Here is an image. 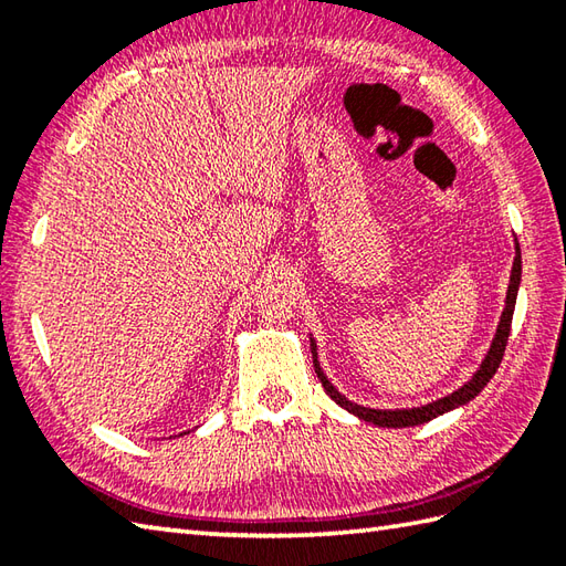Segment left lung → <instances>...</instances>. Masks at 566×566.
Masks as SVG:
<instances>
[{
  "mask_svg": "<svg viewBox=\"0 0 566 566\" xmlns=\"http://www.w3.org/2000/svg\"><path fill=\"white\" fill-rule=\"evenodd\" d=\"M521 272H523V262H521V245L518 240H515V258H513V270H511V282H509V292H506V306L501 311V321L496 326L494 333V340H491L489 350L482 359V365L476 367V371L472 375V379L464 381L460 389H454L452 394L442 396L438 401H430L426 406H413V408H369V406H359L355 401L347 399L338 389L333 387L331 379L323 375V367L318 363V347L316 340L311 338V353H314V367H316V375L323 384V389L331 396V399L343 406L347 413L357 416L359 420H365V423H375L379 428H408V426H420V423H428V420L438 418L448 411H454V408H460L464 403H469L479 396L486 384L491 381V377L496 375V369L503 359V353H506V343H509V333H511V321H513V308H515V296H518V286H521Z\"/></svg>",
  "mask_w": 566,
  "mask_h": 566,
  "instance_id": "left-lung-1",
  "label": "left lung"
}]
</instances>
